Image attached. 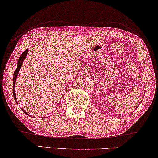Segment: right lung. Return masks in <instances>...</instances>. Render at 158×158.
<instances>
[{
    "mask_svg": "<svg viewBox=\"0 0 158 158\" xmlns=\"http://www.w3.org/2000/svg\"><path fill=\"white\" fill-rule=\"evenodd\" d=\"M28 51L29 50L28 49H26L25 51L22 52V55L19 57V58L18 60V61H17V67L15 69V71L14 72V74H13V88H12V93H13V96H14V98H15V101L17 103V98H16V94H15V82H16V79H17V74H18L19 70H20V68L22 67V62H24V60L25 59V57L27 56V53H28ZM18 104V103H17ZM22 111H23L25 114L29 115L26 112H25L24 110H22ZM30 116V115H29Z\"/></svg>",
    "mask_w": 158,
    "mask_h": 158,
    "instance_id": "1",
    "label": "right lung"
}]
</instances>
